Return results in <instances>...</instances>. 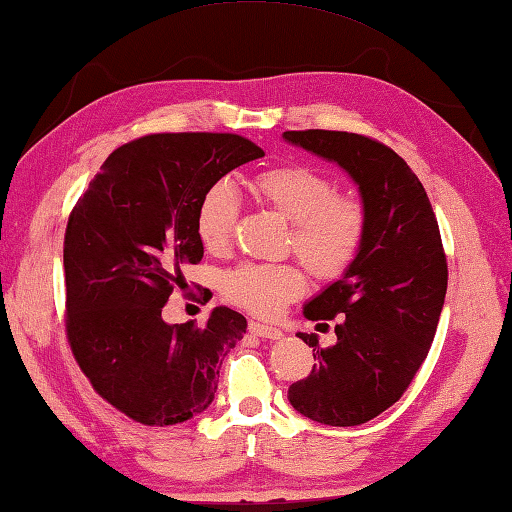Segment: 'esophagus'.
Segmentation results:
<instances>
[{
  "label": "esophagus",
  "mask_w": 512,
  "mask_h": 512,
  "mask_svg": "<svg viewBox=\"0 0 512 512\" xmlns=\"http://www.w3.org/2000/svg\"><path fill=\"white\" fill-rule=\"evenodd\" d=\"M249 331H252L258 337H263V339H280L282 335H285V333L280 331V328L267 326L263 322H249Z\"/></svg>",
  "instance_id": "obj_1"
}]
</instances>
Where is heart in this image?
Wrapping results in <instances>:
<instances>
[{
    "label": "heart",
    "mask_w": 512,
    "mask_h": 512,
    "mask_svg": "<svg viewBox=\"0 0 512 512\" xmlns=\"http://www.w3.org/2000/svg\"><path fill=\"white\" fill-rule=\"evenodd\" d=\"M252 197L291 223L289 249L317 278H337L355 263L366 241L368 214L355 197L337 195L335 181L320 170L285 164L260 170L249 179ZM238 217V199L225 181L203 192L195 227L201 245L223 252L230 245ZM306 287L298 265L241 263L221 278V293L241 309L274 317Z\"/></svg>",
    "instance_id": "obj_1"
}]
</instances>
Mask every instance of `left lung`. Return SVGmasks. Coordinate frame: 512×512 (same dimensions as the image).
Wrapping results in <instances>:
<instances>
[{
    "instance_id": "left-lung-1",
    "label": "left lung",
    "mask_w": 512,
    "mask_h": 512,
    "mask_svg": "<svg viewBox=\"0 0 512 512\" xmlns=\"http://www.w3.org/2000/svg\"><path fill=\"white\" fill-rule=\"evenodd\" d=\"M282 138L342 166L368 214L366 241L342 280L304 306L335 320L337 342L313 348V370L291 383L289 403L333 427L368 423L401 399L434 342L447 293V258L427 192L403 157L366 135L285 131Z\"/></svg>"
}]
</instances>
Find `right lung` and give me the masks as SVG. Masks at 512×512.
Returning <instances> with one entry per match:
<instances>
[{"instance_id": "add662e5", "label": "right lung", "mask_w": 512, "mask_h": 512, "mask_svg": "<svg viewBox=\"0 0 512 512\" xmlns=\"http://www.w3.org/2000/svg\"><path fill=\"white\" fill-rule=\"evenodd\" d=\"M263 149L234 133H153L122 144L89 181L65 230V331L94 390L135 423L166 427L208 410L223 357L247 320L227 306L166 324L181 267L203 245V192Z\"/></svg>"}]
</instances>
